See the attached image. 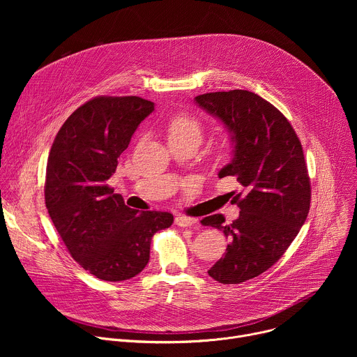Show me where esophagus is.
I'll use <instances>...</instances> for the list:
<instances>
[{
  "label": "esophagus",
  "instance_id": "1",
  "mask_svg": "<svg viewBox=\"0 0 357 357\" xmlns=\"http://www.w3.org/2000/svg\"><path fill=\"white\" fill-rule=\"evenodd\" d=\"M197 220L195 218H189V216H183V215H179L175 218V223L181 227H190L196 223Z\"/></svg>",
  "mask_w": 357,
  "mask_h": 357
}]
</instances>
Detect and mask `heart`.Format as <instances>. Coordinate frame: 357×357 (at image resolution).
<instances>
[{"label": "heart", "mask_w": 357, "mask_h": 357, "mask_svg": "<svg viewBox=\"0 0 357 357\" xmlns=\"http://www.w3.org/2000/svg\"><path fill=\"white\" fill-rule=\"evenodd\" d=\"M167 131L169 139H182V138H195L200 139L202 137V123L192 114L179 112L171 116L167 123Z\"/></svg>", "instance_id": "1"}]
</instances>
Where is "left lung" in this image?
<instances>
[{
  "label": "left lung",
  "mask_w": 357,
  "mask_h": 357,
  "mask_svg": "<svg viewBox=\"0 0 357 357\" xmlns=\"http://www.w3.org/2000/svg\"><path fill=\"white\" fill-rule=\"evenodd\" d=\"M233 134L234 157L219 178L234 176L240 190L233 203L240 216L225 225L223 215L202 220L230 238L225 256L208 271L222 284H240L273 267L296 237L311 206V179L301 141L287 117L248 90L195 97Z\"/></svg>",
  "instance_id": "obj_1"
}]
</instances>
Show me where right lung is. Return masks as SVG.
<instances>
[{
  "label": "right lung",
  "mask_w": 357,
  "mask_h": 357,
  "mask_svg": "<svg viewBox=\"0 0 357 357\" xmlns=\"http://www.w3.org/2000/svg\"><path fill=\"white\" fill-rule=\"evenodd\" d=\"M154 103L138 96H97L76 109L49 152L45 205L73 260L105 281L139 274L152 236L169 227V212L128 208L107 183L119 157Z\"/></svg>",
  "instance_id": "add662e5"
}]
</instances>
